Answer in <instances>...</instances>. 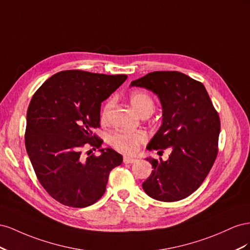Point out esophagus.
Returning a JSON list of instances; mask_svg holds the SVG:
<instances>
[{"instance_id":"34e87169","label":"esophagus","mask_w":250,"mask_h":250,"mask_svg":"<svg viewBox=\"0 0 250 250\" xmlns=\"http://www.w3.org/2000/svg\"><path fill=\"white\" fill-rule=\"evenodd\" d=\"M124 162L125 163H134V162H136V159L133 158V157H130V156H125Z\"/></svg>"}]
</instances>
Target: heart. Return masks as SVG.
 I'll list each match as a JSON object with an SVG mask.
<instances>
[{"label":"heart","mask_w":250,"mask_h":250,"mask_svg":"<svg viewBox=\"0 0 250 250\" xmlns=\"http://www.w3.org/2000/svg\"><path fill=\"white\" fill-rule=\"evenodd\" d=\"M131 104L139 115H144L146 113L151 114L154 111V101L147 93L142 91H135L130 96ZM114 101L111 98L104 104L102 110L101 119L103 123H106L109 119L111 109ZM147 139L146 134L142 131L137 132H127V131H116L110 136L111 145L115 147L117 151L125 154H134L137 151L138 146L144 144Z\"/></svg>","instance_id":"obj_1"}]
</instances>
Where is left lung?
Wrapping results in <instances>:
<instances>
[{
	"instance_id": "1",
	"label": "left lung",
	"mask_w": 250,
	"mask_h": 250,
	"mask_svg": "<svg viewBox=\"0 0 250 250\" xmlns=\"http://www.w3.org/2000/svg\"><path fill=\"white\" fill-rule=\"evenodd\" d=\"M131 85L153 91L162 105V125L147 149L172 148L167 161L147 158L154 169L142 188L156 200H182L200 187L217 158L219 114L203 83L178 71H155Z\"/></svg>"
}]
</instances>
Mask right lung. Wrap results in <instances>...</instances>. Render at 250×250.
Masks as SVG:
<instances>
[{
	"label": "right lung",
	"instance_id": "1",
	"mask_svg": "<svg viewBox=\"0 0 250 250\" xmlns=\"http://www.w3.org/2000/svg\"><path fill=\"white\" fill-rule=\"evenodd\" d=\"M126 77L66 70L34 93L27 111L25 146L42 187L58 202L77 208L94 204L104 194L111 170L123 162L113 148L87 158L82 148L102 146L103 139L92 132L101 126L102 103Z\"/></svg>",
	"mask_w": 250,
	"mask_h": 250
}]
</instances>
